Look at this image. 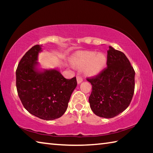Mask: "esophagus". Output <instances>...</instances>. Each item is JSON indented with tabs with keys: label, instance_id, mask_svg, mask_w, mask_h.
<instances>
[{
	"label": "esophagus",
	"instance_id": "1",
	"mask_svg": "<svg viewBox=\"0 0 153 153\" xmlns=\"http://www.w3.org/2000/svg\"><path fill=\"white\" fill-rule=\"evenodd\" d=\"M76 78H77V84H79L80 83H82V81H83V79H82V77L81 76H77Z\"/></svg>",
	"mask_w": 153,
	"mask_h": 153
}]
</instances>
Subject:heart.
I'll return each mask as SVG.
<instances>
[{
	"instance_id": "1",
	"label": "heart",
	"mask_w": 153,
	"mask_h": 153,
	"mask_svg": "<svg viewBox=\"0 0 153 153\" xmlns=\"http://www.w3.org/2000/svg\"><path fill=\"white\" fill-rule=\"evenodd\" d=\"M107 57L105 53L92 51H77L74 54L71 63L78 68H84L87 76L99 74L107 65Z\"/></svg>"
}]
</instances>
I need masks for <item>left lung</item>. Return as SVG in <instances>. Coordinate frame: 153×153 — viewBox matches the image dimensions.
I'll list each match as a JSON object with an SVG mask.
<instances>
[{
  "label": "left lung",
  "mask_w": 153,
  "mask_h": 153,
  "mask_svg": "<svg viewBox=\"0 0 153 153\" xmlns=\"http://www.w3.org/2000/svg\"><path fill=\"white\" fill-rule=\"evenodd\" d=\"M107 67L87 80L92 86L90 106L95 115L113 118L128 108L135 87V71L125 54L109 46Z\"/></svg>",
  "instance_id": "left-lung-1"
}]
</instances>
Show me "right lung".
<instances>
[{
	"label": "right lung",
	"mask_w": 153,
	"mask_h": 153,
	"mask_svg": "<svg viewBox=\"0 0 153 153\" xmlns=\"http://www.w3.org/2000/svg\"><path fill=\"white\" fill-rule=\"evenodd\" d=\"M42 51V45H35L21 59L16 70V86L28 112L42 120H53L66 111L77 81L76 77L65 78L56 69L38 68V54Z\"/></svg>",
	"instance_id": "obj_1"
}]
</instances>
